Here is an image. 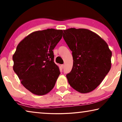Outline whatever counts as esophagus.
<instances>
[{
    "instance_id": "34e87169",
    "label": "esophagus",
    "mask_w": 122,
    "mask_h": 122,
    "mask_svg": "<svg viewBox=\"0 0 122 122\" xmlns=\"http://www.w3.org/2000/svg\"><path fill=\"white\" fill-rule=\"evenodd\" d=\"M61 66L62 68H64V67H65V65H61Z\"/></svg>"
}]
</instances>
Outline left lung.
Instances as JSON below:
<instances>
[{
  "label": "left lung",
  "instance_id": "obj_1",
  "mask_svg": "<svg viewBox=\"0 0 122 122\" xmlns=\"http://www.w3.org/2000/svg\"><path fill=\"white\" fill-rule=\"evenodd\" d=\"M63 38L72 51L73 66L66 77L72 88L88 93L97 87L111 67L112 52L95 33L84 28L63 30Z\"/></svg>",
  "mask_w": 122,
  "mask_h": 122
}]
</instances>
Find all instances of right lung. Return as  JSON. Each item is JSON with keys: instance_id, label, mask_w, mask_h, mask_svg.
Wrapping results in <instances>:
<instances>
[{"instance_id": "obj_1", "label": "right lung", "mask_w": 122, "mask_h": 122, "mask_svg": "<svg viewBox=\"0 0 122 122\" xmlns=\"http://www.w3.org/2000/svg\"><path fill=\"white\" fill-rule=\"evenodd\" d=\"M63 30L49 28L26 36L13 55V69L25 88L36 95L52 90L60 74L54 62L53 50L62 37Z\"/></svg>"}]
</instances>
